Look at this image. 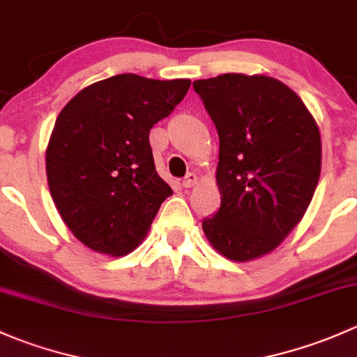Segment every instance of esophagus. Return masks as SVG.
<instances>
[{"label": "esophagus", "instance_id": "34e87169", "mask_svg": "<svg viewBox=\"0 0 357 357\" xmlns=\"http://www.w3.org/2000/svg\"><path fill=\"white\" fill-rule=\"evenodd\" d=\"M196 183H197V177H196V174H192V172H190V174H187L182 180V185L185 187V189H189V187H194Z\"/></svg>", "mask_w": 357, "mask_h": 357}]
</instances>
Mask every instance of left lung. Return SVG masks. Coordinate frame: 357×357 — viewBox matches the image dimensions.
<instances>
[{
  "label": "left lung",
  "mask_w": 357,
  "mask_h": 357,
  "mask_svg": "<svg viewBox=\"0 0 357 357\" xmlns=\"http://www.w3.org/2000/svg\"><path fill=\"white\" fill-rule=\"evenodd\" d=\"M192 86L220 137L222 204L204 218V235L225 258H261L313 199L321 172L318 125L303 99L273 77L223 73Z\"/></svg>",
  "instance_id": "8db88e82"
}]
</instances>
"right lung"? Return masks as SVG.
<instances>
[{
    "instance_id": "obj_1",
    "label": "right lung",
    "mask_w": 357,
    "mask_h": 357,
    "mask_svg": "<svg viewBox=\"0 0 357 357\" xmlns=\"http://www.w3.org/2000/svg\"><path fill=\"white\" fill-rule=\"evenodd\" d=\"M189 86L122 73L87 86L60 112L46 149L47 185L84 245L125 256L146 237L172 194L154 167L149 130Z\"/></svg>"
}]
</instances>
